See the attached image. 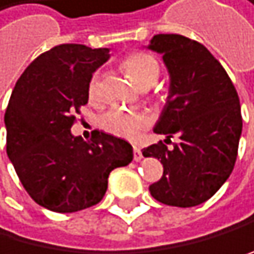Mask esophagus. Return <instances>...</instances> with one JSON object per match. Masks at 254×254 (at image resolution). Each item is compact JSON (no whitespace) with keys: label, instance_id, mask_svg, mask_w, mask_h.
<instances>
[{"label":"esophagus","instance_id":"34e87169","mask_svg":"<svg viewBox=\"0 0 254 254\" xmlns=\"http://www.w3.org/2000/svg\"><path fill=\"white\" fill-rule=\"evenodd\" d=\"M141 158H143V152H141V149H139V147H133V160L135 162H139V160H141Z\"/></svg>","mask_w":254,"mask_h":254}]
</instances>
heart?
Wrapping results in <instances>:
<instances>
[{
    "label": "heart",
    "mask_w": 254,
    "mask_h": 254,
    "mask_svg": "<svg viewBox=\"0 0 254 254\" xmlns=\"http://www.w3.org/2000/svg\"><path fill=\"white\" fill-rule=\"evenodd\" d=\"M122 70L139 88L152 86L160 75V64L152 55L144 52H133L127 55L121 63ZM100 91V75L96 72L91 75L88 83V94L91 99H97ZM151 124V118L143 111H130L119 107L110 108L100 118V127L107 133L124 139H136L139 133Z\"/></svg>",
    "instance_id": "heart-1"
}]
</instances>
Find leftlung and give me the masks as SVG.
Masks as SVG:
<instances>
[{
    "mask_svg": "<svg viewBox=\"0 0 254 254\" xmlns=\"http://www.w3.org/2000/svg\"><path fill=\"white\" fill-rule=\"evenodd\" d=\"M149 48L163 55L171 75L170 96L154 128L163 141L143 149L163 165L160 181L149 185L166 206L193 207L218 191L234 170L242 133L241 102L229 75L209 50L181 34H157Z\"/></svg>",
    "mask_w": 254,
    "mask_h": 254,
    "instance_id": "1",
    "label": "left lung"
}]
</instances>
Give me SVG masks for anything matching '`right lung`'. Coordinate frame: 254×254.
Returning a JSON list of instances; mask_svg holds the SVG:
<instances>
[{
    "instance_id": "obj_1",
    "label": "right lung",
    "mask_w": 254,
    "mask_h": 254,
    "mask_svg": "<svg viewBox=\"0 0 254 254\" xmlns=\"http://www.w3.org/2000/svg\"><path fill=\"white\" fill-rule=\"evenodd\" d=\"M108 60L107 48L61 44L39 55L9 99L6 151L21 185L42 207L70 214L96 206L110 173L132 162L127 141L94 130L84 141L70 133L88 103V83Z\"/></svg>"
}]
</instances>
